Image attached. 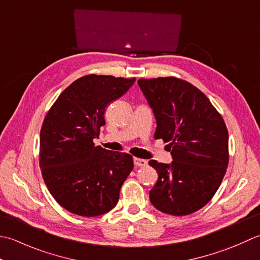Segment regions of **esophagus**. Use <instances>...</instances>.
I'll return each mask as SVG.
<instances>
[{
  "label": "esophagus",
  "instance_id": "esophagus-1",
  "mask_svg": "<svg viewBox=\"0 0 260 260\" xmlns=\"http://www.w3.org/2000/svg\"><path fill=\"white\" fill-rule=\"evenodd\" d=\"M134 162H135V165L137 166V167H142V166H146L147 165V160H145V159H141V158H134Z\"/></svg>",
  "mask_w": 260,
  "mask_h": 260
}]
</instances>
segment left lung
<instances>
[{
    "mask_svg": "<svg viewBox=\"0 0 260 260\" xmlns=\"http://www.w3.org/2000/svg\"><path fill=\"white\" fill-rule=\"evenodd\" d=\"M157 121L156 139L167 142L172 164L150 160L158 181L150 202L164 213L183 216L213 198L229 164V135L205 94L176 77L138 81Z\"/></svg>",
    "mask_w": 260,
    "mask_h": 260,
    "instance_id": "left-lung-1",
    "label": "left lung"
}]
</instances>
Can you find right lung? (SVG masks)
I'll list each match as a JSON object with an SVG mask.
<instances>
[{"mask_svg": "<svg viewBox=\"0 0 260 260\" xmlns=\"http://www.w3.org/2000/svg\"><path fill=\"white\" fill-rule=\"evenodd\" d=\"M136 78L91 75L76 79L47 113L40 131L39 165L47 188L63 209L98 216L116 205L134 158L95 146L108 105Z\"/></svg>", "mask_w": 260, "mask_h": 260, "instance_id": "1", "label": "right lung"}]
</instances>
